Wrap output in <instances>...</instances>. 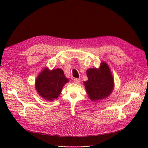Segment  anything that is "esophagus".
Returning a JSON list of instances; mask_svg holds the SVG:
<instances>
[{
	"label": "esophagus",
	"mask_w": 148,
	"mask_h": 148,
	"mask_svg": "<svg viewBox=\"0 0 148 148\" xmlns=\"http://www.w3.org/2000/svg\"><path fill=\"white\" fill-rule=\"evenodd\" d=\"M74 83H75V84H79V83H80V79H74Z\"/></svg>",
	"instance_id": "esophagus-1"
}]
</instances>
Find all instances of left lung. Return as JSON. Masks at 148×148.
<instances>
[{"instance_id":"left-lung-1","label":"left lung","mask_w":148,"mask_h":148,"mask_svg":"<svg viewBox=\"0 0 148 148\" xmlns=\"http://www.w3.org/2000/svg\"><path fill=\"white\" fill-rule=\"evenodd\" d=\"M88 80L84 82L86 93L90 100L97 101L108 97L114 89L113 77L109 66L101 62L99 68L86 70Z\"/></svg>"}]
</instances>
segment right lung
I'll return each instance as SVG.
<instances>
[{
  "label": "right lung",
  "instance_id": "right-lung-1",
  "mask_svg": "<svg viewBox=\"0 0 148 148\" xmlns=\"http://www.w3.org/2000/svg\"><path fill=\"white\" fill-rule=\"evenodd\" d=\"M69 82L60 68L49 70L44 67L35 80V88L42 99L52 101L60 95L64 85Z\"/></svg>",
  "mask_w": 148,
  "mask_h": 148
}]
</instances>
